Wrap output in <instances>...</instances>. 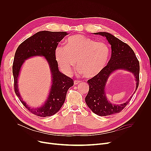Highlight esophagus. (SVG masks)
<instances>
[{"instance_id": "obj_1", "label": "esophagus", "mask_w": 151, "mask_h": 151, "mask_svg": "<svg viewBox=\"0 0 151 151\" xmlns=\"http://www.w3.org/2000/svg\"><path fill=\"white\" fill-rule=\"evenodd\" d=\"M80 83V81H77V80H75V81H74V84H75V85H77L78 84H79Z\"/></svg>"}]
</instances>
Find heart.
<instances>
[{"mask_svg":"<svg viewBox=\"0 0 151 151\" xmlns=\"http://www.w3.org/2000/svg\"><path fill=\"white\" fill-rule=\"evenodd\" d=\"M110 50L104 42L81 34H76L67 38L65 46H58L55 49L54 56L63 72L70 74L77 67L86 78H92L98 75L106 65Z\"/></svg>","mask_w":151,"mask_h":151,"instance_id":"heart-1","label":"heart"}]
</instances>
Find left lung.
Wrapping results in <instances>:
<instances>
[{
    "instance_id": "8db88e82",
    "label": "left lung",
    "mask_w": 151,
    "mask_h": 151,
    "mask_svg": "<svg viewBox=\"0 0 151 151\" xmlns=\"http://www.w3.org/2000/svg\"><path fill=\"white\" fill-rule=\"evenodd\" d=\"M105 37L111 45V56L108 65L101 72L88 81L89 89L85 98L87 105L92 112L101 116H109L120 113L128 105L132 96L124 104L113 105L107 100L105 87L108 77L114 71L124 69L133 73L136 78V89H138L139 80V63L130 46L108 32L94 33Z\"/></svg>"
}]
</instances>
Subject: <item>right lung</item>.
Returning <instances> with one entry per match:
<instances>
[{
	"label": "right lung",
	"instance_id": "add662e5",
	"mask_svg": "<svg viewBox=\"0 0 151 151\" xmlns=\"http://www.w3.org/2000/svg\"><path fill=\"white\" fill-rule=\"evenodd\" d=\"M67 35L68 33L66 32H38L21 43L16 51L12 67L14 92L26 109L36 116L47 117L56 113L65 100L68 89L74 84L72 79L59 71L58 63L54 56L55 47ZM35 55L45 57L49 62L53 84L49 97L45 104L42 107L34 109L26 105L20 97L17 88V78L23 62Z\"/></svg>",
	"mask_w": 151,
	"mask_h": 151
}]
</instances>
